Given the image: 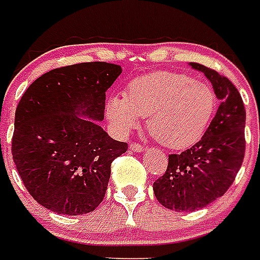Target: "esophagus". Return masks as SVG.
Returning a JSON list of instances; mask_svg holds the SVG:
<instances>
[{"label": "esophagus", "instance_id": "obj_1", "mask_svg": "<svg viewBox=\"0 0 260 260\" xmlns=\"http://www.w3.org/2000/svg\"><path fill=\"white\" fill-rule=\"evenodd\" d=\"M129 148L132 150V151H136V152H143L144 150H146V147H143L142 144H139V143H131Z\"/></svg>", "mask_w": 260, "mask_h": 260}]
</instances>
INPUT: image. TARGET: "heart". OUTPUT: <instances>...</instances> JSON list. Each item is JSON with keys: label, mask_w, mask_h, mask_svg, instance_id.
<instances>
[{"label": "heart", "mask_w": 260, "mask_h": 260, "mask_svg": "<svg viewBox=\"0 0 260 260\" xmlns=\"http://www.w3.org/2000/svg\"><path fill=\"white\" fill-rule=\"evenodd\" d=\"M106 112L121 134L138 128L140 117H147L148 132L158 143L181 150L203 136L215 112V96L205 83L161 71L134 79L125 96L109 99Z\"/></svg>", "instance_id": "obj_1"}]
</instances>
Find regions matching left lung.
<instances>
[{
    "label": "left lung",
    "instance_id": "left-lung-1",
    "mask_svg": "<svg viewBox=\"0 0 260 260\" xmlns=\"http://www.w3.org/2000/svg\"><path fill=\"white\" fill-rule=\"evenodd\" d=\"M206 75L219 106L203 138L181 154H170L166 172L152 185L156 201L174 211L203 209L229 189L245 154V108L228 77L191 62Z\"/></svg>",
    "mask_w": 260,
    "mask_h": 260
}]
</instances>
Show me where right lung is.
Listing matches in <instances>:
<instances>
[{"label":"right lung","mask_w":260,"mask_h":260,"mask_svg":"<svg viewBox=\"0 0 260 260\" xmlns=\"http://www.w3.org/2000/svg\"><path fill=\"white\" fill-rule=\"evenodd\" d=\"M120 73V65L99 61L67 65L38 77L20 99L12 155L25 189L43 207L79 215L104 201L112 162L128 144L93 120H104L106 91Z\"/></svg>","instance_id":"right-lung-1"}]
</instances>
